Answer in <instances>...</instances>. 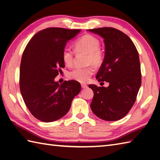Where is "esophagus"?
Masks as SVG:
<instances>
[{
	"label": "esophagus",
	"instance_id": "1",
	"mask_svg": "<svg viewBox=\"0 0 160 160\" xmlns=\"http://www.w3.org/2000/svg\"><path fill=\"white\" fill-rule=\"evenodd\" d=\"M81 87H82V89H85V88H87V85L85 84H81Z\"/></svg>",
	"mask_w": 160,
	"mask_h": 160
}]
</instances>
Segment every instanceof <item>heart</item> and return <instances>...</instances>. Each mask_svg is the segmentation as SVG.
Segmentation results:
<instances>
[{
  "label": "heart",
  "instance_id": "obj_1",
  "mask_svg": "<svg viewBox=\"0 0 160 160\" xmlns=\"http://www.w3.org/2000/svg\"><path fill=\"white\" fill-rule=\"evenodd\" d=\"M100 43L99 40L91 35H84L76 40L73 43V47L76 53H87L86 63L93 64L95 66H99L103 62V52L99 48ZM62 59L66 66L72 65L73 61V52L68 47L62 51ZM94 73L92 65L85 67H77L68 73V78L71 80L79 82H87Z\"/></svg>",
  "mask_w": 160,
  "mask_h": 160
}]
</instances>
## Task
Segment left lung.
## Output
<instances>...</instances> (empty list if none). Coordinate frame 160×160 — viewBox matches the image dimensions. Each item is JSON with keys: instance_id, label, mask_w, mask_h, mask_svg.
I'll return each instance as SVG.
<instances>
[{"instance_id": "left-lung-1", "label": "left lung", "mask_w": 160, "mask_h": 160, "mask_svg": "<svg viewBox=\"0 0 160 160\" xmlns=\"http://www.w3.org/2000/svg\"><path fill=\"white\" fill-rule=\"evenodd\" d=\"M104 38L105 56L96 75L108 87L89 84L94 96L93 113L106 121H116L127 115L136 100L142 82L140 58L134 43L124 33L113 28L88 29Z\"/></svg>"}]
</instances>
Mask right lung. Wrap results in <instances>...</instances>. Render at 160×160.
Here are the masks:
<instances>
[{"mask_svg":"<svg viewBox=\"0 0 160 160\" xmlns=\"http://www.w3.org/2000/svg\"><path fill=\"white\" fill-rule=\"evenodd\" d=\"M80 29L49 28L38 32L24 50L20 68V90L27 107L38 120L50 122L63 117L80 93V84L54 79L65 67L62 59L67 42Z\"/></svg>","mask_w":160,"mask_h":160,"instance_id":"add662e5","label":"right lung"}]
</instances>
